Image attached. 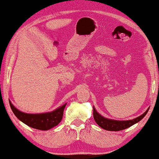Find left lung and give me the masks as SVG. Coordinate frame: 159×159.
<instances>
[{"instance_id":"1","label":"left lung","mask_w":159,"mask_h":159,"mask_svg":"<svg viewBox=\"0 0 159 159\" xmlns=\"http://www.w3.org/2000/svg\"><path fill=\"white\" fill-rule=\"evenodd\" d=\"M149 108H148V110L140 115L138 117L134 118L133 120H111L108 119V118H106L102 115L98 113L96 111L95 108L93 106V117L94 120H95L96 123H97L100 127H101L103 129L106 130H110V131H119V130H122L126 128L130 127L133 125L137 123L143 119L144 116L146 115L148 113Z\"/></svg>"}]
</instances>
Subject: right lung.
I'll return each mask as SVG.
<instances>
[{
    "instance_id": "1",
    "label": "right lung",
    "mask_w": 159,
    "mask_h": 159,
    "mask_svg": "<svg viewBox=\"0 0 159 159\" xmlns=\"http://www.w3.org/2000/svg\"><path fill=\"white\" fill-rule=\"evenodd\" d=\"M10 107L17 119L29 127L35 129L48 130L55 127L63 117L64 109L67 103L60 106L54 111L40 114H28L18 110L9 100Z\"/></svg>"
}]
</instances>
